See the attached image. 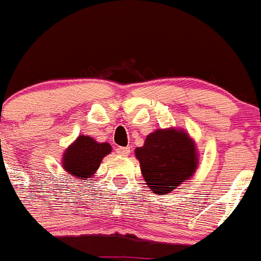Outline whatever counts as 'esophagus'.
<instances>
[{
    "label": "esophagus",
    "mask_w": 261,
    "mask_h": 261,
    "mask_svg": "<svg viewBox=\"0 0 261 261\" xmlns=\"http://www.w3.org/2000/svg\"><path fill=\"white\" fill-rule=\"evenodd\" d=\"M117 153L121 154V156H128L130 153V146H118L117 149Z\"/></svg>",
    "instance_id": "obj_1"
}]
</instances>
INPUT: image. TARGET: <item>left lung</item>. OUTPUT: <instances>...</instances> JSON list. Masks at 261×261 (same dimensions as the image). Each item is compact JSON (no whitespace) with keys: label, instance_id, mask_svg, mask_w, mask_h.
I'll use <instances>...</instances> for the list:
<instances>
[{"label":"left lung","instance_id":"left-lung-1","mask_svg":"<svg viewBox=\"0 0 261 261\" xmlns=\"http://www.w3.org/2000/svg\"><path fill=\"white\" fill-rule=\"evenodd\" d=\"M136 157L146 185L157 195L172 192L197 167L192 139L176 129H159L146 136L144 146L136 149Z\"/></svg>","mask_w":261,"mask_h":261}]
</instances>
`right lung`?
Instances as JSON below:
<instances>
[{"instance_id":"1","label":"right lung","mask_w":261,"mask_h":261,"mask_svg":"<svg viewBox=\"0 0 261 261\" xmlns=\"http://www.w3.org/2000/svg\"><path fill=\"white\" fill-rule=\"evenodd\" d=\"M112 150L108 143L98 144L92 137L80 136L79 139L66 149L62 165L69 176H76L81 180L89 181L97 168L100 167L101 160Z\"/></svg>"}]
</instances>
